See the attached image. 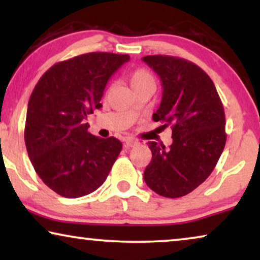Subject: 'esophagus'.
<instances>
[{
    "mask_svg": "<svg viewBox=\"0 0 260 260\" xmlns=\"http://www.w3.org/2000/svg\"><path fill=\"white\" fill-rule=\"evenodd\" d=\"M136 144H137L136 141H134V140H126L125 142H124V148H125V149H130V148L135 147V145H136Z\"/></svg>",
    "mask_w": 260,
    "mask_h": 260,
    "instance_id": "34e87169",
    "label": "esophagus"
}]
</instances>
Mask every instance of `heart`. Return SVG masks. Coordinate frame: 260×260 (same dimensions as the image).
<instances>
[{
	"instance_id": "heart-1",
	"label": "heart",
	"mask_w": 260,
	"mask_h": 260,
	"mask_svg": "<svg viewBox=\"0 0 260 260\" xmlns=\"http://www.w3.org/2000/svg\"><path fill=\"white\" fill-rule=\"evenodd\" d=\"M130 84L136 91L141 87L148 86V85H155V78L148 70L137 69L130 74Z\"/></svg>"
}]
</instances>
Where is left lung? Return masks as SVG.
Segmentation results:
<instances>
[{"label": "left lung", "instance_id": "left-lung-1", "mask_svg": "<svg viewBox=\"0 0 260 260\" xmlns=\"http://www.w3.org/2000/svg\"><path fill=\"white\" fill-rule=\"evenodd\" d=\"M142 60L162 83V101L152 119L173 131L169 148L148 142L152 157L144 181L161 197H184L211 175L225 148L222 103L211 78L195 63L170 55Z\"/></svg>", "mask_w": 260, "mask_h": 260}]
</instances>
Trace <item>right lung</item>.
Instances as JSON below:
<instances>
[{"mask_svg":"<svg viewBox=\"0 0 260 260\" xmlns=\"http://www.w3.org/2000/svg\"><path fill=\"white\" fill-rule=\"evenodd\" d=\"M127 54L94 52L53 65L28 102L24 142L35 172L56 194L76 199L104 183L122 150L115 137L88 133L106 84Z\"/></svg>","mask_w":260,"mask_h":260,"instance_id":"add662e5","label":"right lung"}]
</instances>
